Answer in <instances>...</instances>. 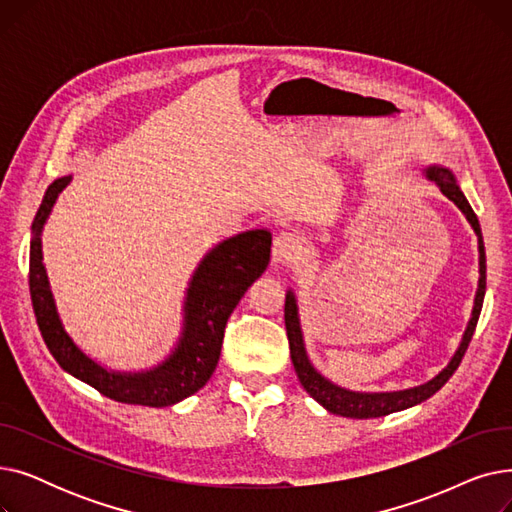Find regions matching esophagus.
<instances>
[{
	"instance_id": "34e87169",
	"label": "esophagus",
	"mask_w": 512,
	"mask_h": 512,
	"mask_svg": "<svg viewBox=\"0 0 512 512\" xmlns=\"http://www.w3.org/2000/svg\"><path fill=\"white\" fill-rule=\"evenodd\" d=\"M301 253V240L297 234L292 232H280L274 238V247H272V261L278 263H288L292 259H297Z\"/></svg>"
}]
</instances>
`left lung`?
Masks as SVG:
<instances>
[{
    "instance_id": "obj_1",
    "label": "left lung",
    "mask_w": 512,
    "mask_h": 512,
    "mask_svg": "<svg viewBox=\"0 0 512 512\" xmlns=\"http://www.w3.org/2000/svg\"><path fill=\"white\" fill-rule=\"evenodd\" d=\"M425 176L436 182L440 186L442 195H446L456 207H459L465 218L469 220L471 228L477 234V245H479V284L475 292V303L471 311V319L467 324V330L463 334V340L456 348L454 357L450 363L436 375L434 380H429L427 384L409 388V390H396V392H353L340 388L332 384L328 378H324L309 361L307 351H305V340H303V330H301V319H299V307L297 299H294V292H286V305H284V321H286V334H288V344H290V359L294 365V371L299 375L301 386L307 390L309 396H313L321 407L328 409L334 415L340 417H351V419H371V417H384L402 409H409L419 405V402L427 400L429 396H434L456 371V367L461 365L467 346L473 338L477 319L481 313L483 297H486V247H483V238H481V228L475 211L471 209L467 197L463 195L461 186L456 184L454 174L444 168V166H429L425 168Z\"/></svg>"
}]
</instances>
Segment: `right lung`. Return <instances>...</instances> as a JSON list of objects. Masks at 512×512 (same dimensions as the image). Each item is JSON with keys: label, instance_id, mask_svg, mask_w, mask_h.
<instances>
[{"label": "right lung", "instance_id": "obj_1", "mask_svg": "<svg viewBox=\"0 0 512 512\" xmlns=\"http://www.w3.org/2000/svg\"><path fill=\"white\" fill-rule=\"evenodd\" d=\"M70 180L72 176H64L49 184L35 215L31 238V301L49 353L64 371L107 398L157 409L176 405L201 390L215 371L230 313L270 263L272 234L249 230L213 247L188 282L182 332L174 351L147 371H112L80 351L64 330L43 265L41 232L53 203Z\"/></svg>", "mask_w": 512, "mask_h": 512}]
</instances>
